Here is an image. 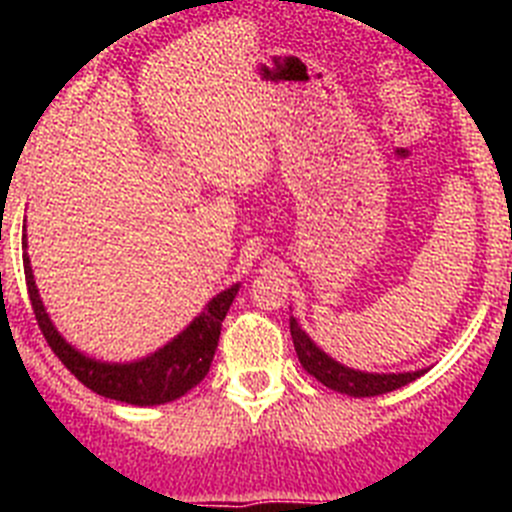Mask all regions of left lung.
<instances>
[{
    "mask_svg": "<svg viewBox=\"0 0 512 512\" xmlns=\"http://www.w3.org/2000/svg\"><path fill=\"white\" fill-rule=\"evenodd\" d=\"M289 330H292L297 359L305 366V372L312 374V377L318 379V382H323L325 387H330L333 392H343V395L348 397L384 395V392L400 390V387L410 384L413 379H418L420 374H425V369L405 374L356 372V369H348V366L338 364L336 359H330L325 351H320V348L310 341V336H307L305 330L297 325L295 318H289Z\"/></svg>",
    "mask_w": 512,
    "mask_h": 512,
    "instance_id": "obj_1",
    "label": "left lung"
}]
</instances>
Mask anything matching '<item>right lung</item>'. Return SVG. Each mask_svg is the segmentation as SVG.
Instances as JSON below:
<instances>
[{
	"instance_id": "right-lung-1",
	"label": "right lung",
	"mask_w": 512,
	"mask_h": 512,
	"mask_svg": "<svg viewBox=\"0 0 512 512\" xmlns=\"http://www.w3.org/2000/svg\"><path fill=\"white\" fill-rule=\"evenodd\" d=\"M22 266H25L27 295H30L35 320H38L45 341H48L53 354L61 359V364L97 395L128 402V405H140V408L176 400L205 379V374L210 372L217 341H220L223 320L233 305L235 295H238V287H241V284H233L230 289L212 297L205 312H200L174 341L158 348L156 354L140 361H130V364H102V361L89 359L63 341L61 333L53 328L43 302H40L27 253L22 256Z\"/></svg>"
}]
</instances>
